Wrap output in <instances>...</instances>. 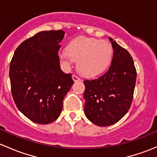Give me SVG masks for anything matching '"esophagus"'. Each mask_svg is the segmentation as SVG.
I'll return each instance as SVG.
<instances>
[{"label":"esophagus","mask_w":157,"mask_h":157,"mask_svg":"<svg viewBox=\"0 0 157 157\" xmlns=\"http://www.w3.org/2000/svg\"><path fill=\"white\" fill-rule=\"evenodd\" d=\"M72 79H73V80L74 82H77V81H80V78H79L78 77H77L76 75H73L72 76Z\"/></svg>","instance_id":"esophagus-1"}]
</instances>
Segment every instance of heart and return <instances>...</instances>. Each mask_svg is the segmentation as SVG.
Listing matches in <instances>:
<instances>
[{
	"mask_svg": "<svg viewBox=\"0 0 157 157\" xmlns=\"http://www.w3.org/2000/svg\"><path fill=\"white\" fill-rule=\"evenodd\" d=\"M113 56V48L106 40L79 37L68 43L67 49L59 52L60 60L65 65L77 61V69L88 77L103 72L110 65Z\"/></svg>",
	"mask_w": 157,
	"mask_h": 157,
	"instance_id": "heart-1",
	"label": "heart"
}]
</instances>
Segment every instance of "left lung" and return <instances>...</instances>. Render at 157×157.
Wrapping results in <instances>:
<instances>
[{
    "mask_svg": "<svg viewBox=\"0 0 157 157\" xmlns=\"http://www.w3.org/2000/svg\"><path fill=\"white\" fill-rule=\"evenodd\" d=\"M113 49L111 65L105 74L84 80V113L98 126L121 120L131 107L136 82V69L129 52L109 37Z\"/></svg>",
    "mask_w": 157,
    "mask_h": 157,
    "instance_id": "1",
    "label": "left lung"
}]
</instances>
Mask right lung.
Instances as JSON below:
<instances>
[{
	"mask_svg": "<svg viewBox=\"0 0 157 157\" xmlns=\"http://www.w3.org/2000/svg\"><path fill=\"white\" fill-rule=\"evenodd\" d=\"M62 30L38 32L16 49L10 65L13 100L29 120L48 124L60 116L64 98L74 84L60 67L58 52Z\"/></svg>",
	"mask_w": 157,
	"mask_h": 157,
	"instance_id": "obj_1",
	"label": "right lung"
}]
</instances>
